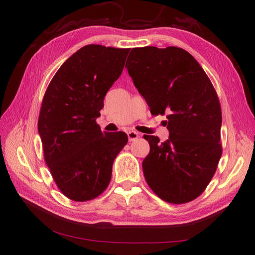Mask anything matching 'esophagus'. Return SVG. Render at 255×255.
<instances>
[{
	"label": "esophagus",
	"mask_w": 255,
	"mask_h": 255,
	"mask_svg": "<svg viewBox=\"0 0 255 255\" xmlns=\"http://www.w3.org/2000/svg\"><path fill=\"white\" fill-rule=\"evenodd\" d=\"M127 134H128L129 141H134V140H137L139 138V133L136 132V131H133V130L129 131Z\"/></svg>",
	"instance_id": "1"
}]
</instances>
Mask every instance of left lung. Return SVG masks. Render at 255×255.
I'll return each instance as SVG.
<instances>
[{
  "mask_svg": "<svg viewBox=\"0 0 255 255\" xmlns=\"http://www.w3.org/2000/svg\"><path fill=\"white\" fill-rule=\"evenodd\" d=\"M126 68L151 114H166L170 132L164 142L143 136L150 144L142 162L145 181L167 203L191 202L207 187L223 153L217 93L196 59L182 48H133Z\"/></svg>",
  "mask_w": 255,
  "mask_h": 255,
  "instance_id": "1",
  "label": "left lung"
}]
</instances>
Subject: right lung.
Listing matches in <instances>:
<instances>
[{
	"label": "right lung",
	"instance_id": "right-lung-1",
	"mask_svg": "<svg viewBox=\"0 0 255 255\" xmlns=\"http://www.w3.org/2000/svg\"><path fill=\"white\" fill-rule=\"evenodd\" d=\"M129 50L82 47L58 70L42 100L38 132L45 161L59 189L75 202L105 191L113 162L128 142L123 131L102 132L96 118Z\"/></svg>",
	"mask_w": 255,
	"mask_h": 255
}]
</instances>
